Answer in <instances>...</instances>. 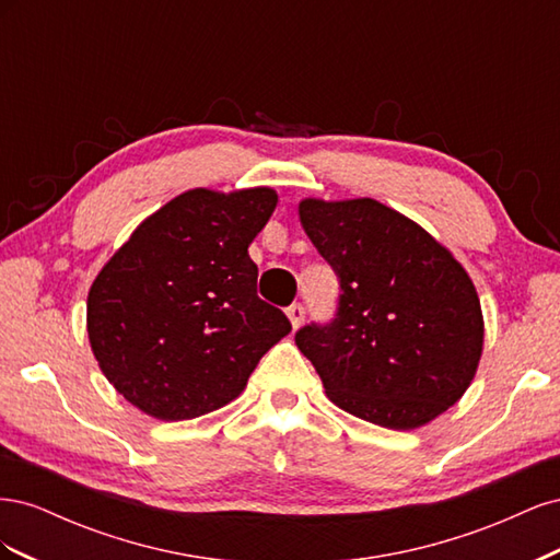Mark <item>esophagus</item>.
<instances>
[{
    "label": "esophagus",
    "instance_id": "esophagus-1",
    "mask_svg": "<svg viewBox=\"0 0 560 560\" xmlns=\"http://www.w3.org/2000/svg\"><path fill=\"white\" fill-rule=\"evenodd\" d=\"M287 317H290L292 327H294V329H299V327L303 325V317H306V308H303L301 303H292V306L287 308Z\"/></svg>",
    "mask_w": 560,
    "mask_h": 560
}]
</instances>
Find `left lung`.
I'll use <instances>...</instances> for the list:
<instances>
[{
  "label": "left lung",
  "instance_id": "left-lung-1",
  "mask_svg": "<svg viewBox=\"0 0 560 560\" xmlns=\"http://www.w3.org/2000/svg\"><path fill=\"white\" fill-rule=\"evenodd\" d=\"M299 219L338 278L327 325L301 327L299 350L327 397L389 430H413L465 395L483 348L477 290L453 254L374 198H306Z\"/></svg>",
  "mask_w": 560,
  "mask_h": 560
}]
</instances>
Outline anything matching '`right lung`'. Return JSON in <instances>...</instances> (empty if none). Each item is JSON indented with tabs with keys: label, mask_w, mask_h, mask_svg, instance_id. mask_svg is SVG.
<instances>
[{
	"label": "right lung",
	"mask_w": 560,
	"mask_h": 560,
	"mask_svg": "<svg viewBox=\"0 0 560 560\" xmlns=\"http://www.w3.org/2000/svg\"><path fill=\"white\" fill-rule=\"evenodd\" d=\"M278 206L273 189L173 198L135 229L89 292V338L107 381L140 411L189 420L238 397L292 331L257 296L247 247Z\"/></svg>",
	"instance_id": "1"
}]
</instances>
